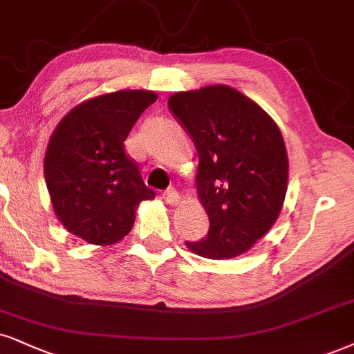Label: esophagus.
Returning <instances> with one entry per match:
<instances>
[{
  "label": "esophagus",
  "mask_w": 354,
  "mask_h": 354,
  "mask_svg": "<svg viewBox=\"0 0 354 354\" xmlns=\"http://www.w3.org/2000/svg\"><path fill=\"white\" fill-rule=\"evenodd\" d=\"M164 200H165V203H169V205H177L178 202H180V195H178L174 189H169L164 194Z\"/></svg>",
  "instance_id": "obj_1"
}]
</instances>
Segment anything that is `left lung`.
<instances>
[{
	"mask_svg": "<svg viewBox=\"0 0 354 354\" xmlns=\"http://www.w3.org/2000/svg\"><path fill=\"white\" fill-rule=\"evenodd\" d=\"M167 104L197 147V192L210 220L207 236L187 248L207 259L243 254L282 210L289 162L281 131L228 85L178 91Z\"/></svg>",
	"mask_w": 354,
	"mask_h": 354,
	"instance_id": "8db88e82",
	"label": "left lung"
}]
</instances>
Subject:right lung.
Listing matches in <instances>:
<instances>
[{"label":"right lung","instance_id":"add662e5","mask_svg":"<svg viewBox=\"0 0 354 354\" xmlns=\"http://www.w3.org/2000/svg\"><path fill=\"white\" fill-rule=\"evenodd\" d=\"M154 91L120 90L77 104L52 133L44 176L52 207L67 231L108 246L129 233L142 200L156 197L124 151L131 128Z\"/></svg>","mask_w":354,"mask_h":354}]
</instances>
